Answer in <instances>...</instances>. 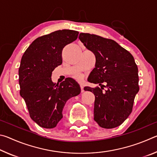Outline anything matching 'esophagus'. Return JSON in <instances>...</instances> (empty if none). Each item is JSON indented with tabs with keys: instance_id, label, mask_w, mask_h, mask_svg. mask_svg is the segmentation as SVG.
Masks as SVG:
<instances>
[{
	"instance_id": "esophagus-1",
	"label": "esophagus",
	"mask_w": 157,
	"mask_h": 157,
	"mask_svg": "<svg viewBox=\"0 0 157 157\" xmlns=\"http://www.w3.org/2000/svg\"><path fill=\"white\" fill-rule=\"evenodd\" d=\"M80 89H81V92L83 93L84 91V86H82V85H80Z\"/></svg>"
}]
</instances>
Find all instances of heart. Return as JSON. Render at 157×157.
Instances as JSON below:
<instances>
[{
  "instance_id": "obj_1",
  "label": "heart",
  "mask_w": 157,
  "mask_h": 157,
  "mask_svg": "<svg viewBox=\"0 0 157 157\" xmlns=\"http://www.w3.org/2000/svg\"><path fill=\"white\" fill-rule=\"evenodd\" d=\"M74 78H75L76 80H78V81H82V76L81 75H75V76H74Z\"/></svg>"
}]
</instances>
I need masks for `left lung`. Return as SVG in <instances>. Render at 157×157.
<instances>
[{"label":"left lung","mask_w":157,"mask_h":157,"mask_svg":"<svg viewBox=\"0 0 157 157\" xmlns=\"http://www.w3.org/2000/svg\"><path fill=\"white\" fill-rule=\"evenodd\" d=\"M79 39L95 56V67L88 81L102 86L84 89L95 95L94 121L105 129L121 125L132 113L139 91L134 57L112 39L89 33H80ZM103 87L107 88L105 92Z\"/></svg>","instance_id":"8db88e82"}]
</instances>
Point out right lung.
Returning <instances> with one entry per match:
<instances>
[{
	"instance_id": "add662e5",
	"label": "right lung",
	"mask_w": 157,
	"mask_h": 157,
	"mask_svg": "<svg viewBox=\"0 0 157 157\" xmlns=\"http://www.w3.org/2000/svg\"><path fill=\"white\" fill-rule=\"evenodd\" d=\"M79 33L57 30L36 39L21 58L18 69L20 95L30 118L41 127L52 129L63 118L70 98L81 92L75 80L68 78L59 84L52 82V72L62 63V50L78 39Z\"/></svg>"
}]
</instances>
